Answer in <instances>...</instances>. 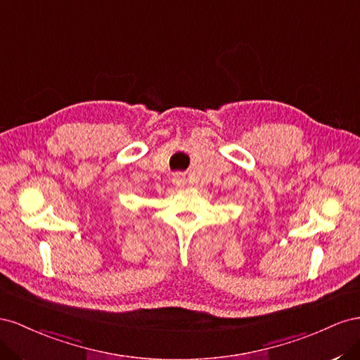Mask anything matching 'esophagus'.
<instances>
[{
  "instance_id": "esophagus-1",
  "label": "esophagus",
  "mask_w": 360,
  "mask_h": 360,
  "mask_svg": "<svg viewBox=\"0 0 360 360\" xmlns=\"http://www.w3.org/2000/svg\"><path fill=\"white\" fill-rule=\"evenodd\" d=\"M172 182H173L174 187H179V188H181V187L186 186L187 179H186V176H184L182 173H174L173 178H172Z\"/></svg>"
}]
</instances>
